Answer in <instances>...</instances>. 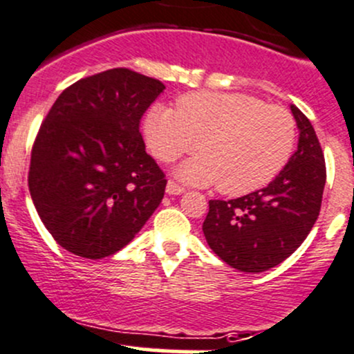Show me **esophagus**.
I'll return each mask as SVG.
<instances>
[{"label":"esophagus","instance_id":"obj_1","mask_svg":"<svg viewBox=\"0 0 354 354\" xmlns=\"http://www.w3.org/2000/svg\"><path fill=\"white\" fill-rule=\"evenodd\" d=\"M167 194L169 196H178V194H182V192H185V189L184 187H180V185L177 184V182H174V180H169L167 182Z\"/></svg>","mask_w":354,"mask_h":354}]
</instances>
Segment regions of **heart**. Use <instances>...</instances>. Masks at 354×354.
<instances>
[{"label": "heart", "instance_id": "obj_1", "mask_svg": "<svg viewBox=\"0 0 354 354\" xmlns=\"http://www.w3.org/2000/svg\"><path fill=\"white\" fill-rule=\"evenodd\" d=\"M145 136L162 162H174L198 145L201 155L182 163L177 176L240 196L278 176L293 151L297 126L279 105L239 93L196 92L178 98L177 109L153 105Z\"/></svg>", "mask_w": 354, "mask_h": 354}]
</instances>
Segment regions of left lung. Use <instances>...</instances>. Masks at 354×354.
<instances>
[{"label":"left lung","instance_id":"1","mask_svg":"<svg viewBox=\"0 0 354 354\" xmlns=\"http://www.w3.org/2000/svg\"><path fill=\"white\" fill-rule=\"evenodd\" d=\"M300 131L297 151L264 189L242 198L209 201L203 223L207 245L232 268L262 272L301 245L319 218L326 162L313 126L290 105Z\"/></svg>","mask_w":354,"mask_h":354}]
</instances>
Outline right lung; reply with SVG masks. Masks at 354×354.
I'll return each mask as SVG.
<instances>
[{"mask_svg": "<svg viewBox=\"0 0 354 354\" xmlns=\"http://www.w3.org/2000/svg\"><path fill=\"white\" fill-rule=\"evenodd\" d=\"M165 90L114 68L68 86L32 148L28 189L44 227L68 252H119L162 203L167 178L145 150L140 121Z\"/></svg>", "mask_w": 354, "mask_h": 354, "instance_id": "obj_1", "label": "right lung"}]
</instances>
